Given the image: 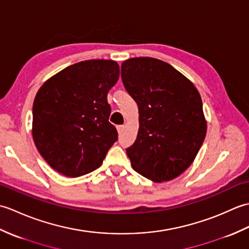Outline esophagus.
<instances>
[{"label": "esophagus", "instance_id": "34e87169", "mask_svg": "<svg viewBox=\"0 0 249 249\" xmlns=\"http://www.w3.org/2000/svg\"><path fill=\"white\" fill-rule=\"evenodd\" d=\"M116 129H118V133L119 134H122V133H123V130H124V125L116 126Z\"/></svg>", "mask_w": 249, "mask_h": 249}]
</instances>
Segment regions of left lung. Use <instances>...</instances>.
I'll return each instance as SVG.
<instances>
[{"label":"left lung","instance_id":"obj_1","mask_svg":"<svg viewBox=\"0 0 249 249\" xmlns=\"http://www.w3.org/2000/svg\"><path fill=\"white\" fill-rule=\"evenodd\" d=\"M121 68L124 87L139 109L138 135L126 150L131 166L152 182L171 181L192 165L205 138L198 89L154 57H133Z\"/></svg>","mask_w":249,"mask_h":249}]
</instances>
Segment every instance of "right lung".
<instances>
[{"mask_svg":"<svg viewBox=\"0 0 249 249\" xmlns=\"http://www.w3.org/2000/svg\"><path fill=\"white\" fill-rule=\"evenodd\" d=\"M120 76L115 61L76 63L45 81L33 104L32 136L39 154L63 176L78 178L102 166L118 140L107 95Z\"/></svg>","mask_w":249,"mask_h":249,"instance_id":"add662e5","label":"right lung"}]
</instances>
